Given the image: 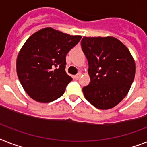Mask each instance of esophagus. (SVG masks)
I'll use <instances>...</instances> for the list:
<instances>
[{
	"instance_id": "1",
	"label": "esophagus",
	"mask_w": 147,
	"mask_h": 147,
	"mask_svg": "<svg viewBox=\"0 0 147 147\" xmlns=\"http://www.w3.org/2000/svg\"><path fill=\"white\" fill-rule=\"evenodd\" d=\"M80 77H81V73H78L77 75H76V76H74V78H76V80L79 79Z\"/></svg>"
}]
</instances>
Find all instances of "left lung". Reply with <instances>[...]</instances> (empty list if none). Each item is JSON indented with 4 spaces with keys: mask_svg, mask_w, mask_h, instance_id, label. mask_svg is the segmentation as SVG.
<instances>
[{
    "mask_svg": "<svg viewBox=\"0 0 147 147\" xmlns=\"http://www.w3.org/2000/svg\"><path fill=\"white\" fill-rule=\"evenodd\" d=\"M82 51L88 61L90 82L82 88L96 108L109 109L127 95L135 76V63L127 47L113 37H84Z\"/></svg>",
    "mask_w": 147,
    "mask_h": 147,
    "instance_id": "8db88e82",
    "label": "left lung"
}]
</instances>
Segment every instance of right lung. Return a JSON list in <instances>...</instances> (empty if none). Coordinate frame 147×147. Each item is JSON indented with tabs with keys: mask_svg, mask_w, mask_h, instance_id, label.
Returning <instances> with one entry per match:
<instances>
[{
	"mask_svg": "<svg viewBox=\"0 0 147 147\" xmlns=\"http://www.w3.org/2000/svg\"><path fill=\"white\" fill-rule=\"evenodd\" d=\"M82 36L53 28H42L31 35L16 59V71L26 92L34 100L50 102L64 94L72 78L65 72V57Z\"/></svg>",
	"mask_w": 147,
	"mask_h": 147,
	"instance_id": "obj_1",
	"label": "right lung"
}]
</instances>
